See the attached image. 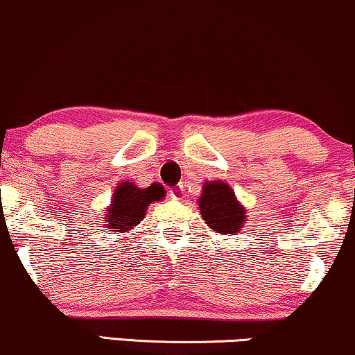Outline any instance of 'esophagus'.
<instances>
[{
    "label": "esophagus",
    "mask_w": 355,
    "mask_h": 355,
    "mask_svg": "<svg viewBox=\"0 0 355 355\" xmlns=\"http://www.w3.org/2000/svg\"><path fill=\"white\" fill-rule=\"evenodd\" d=\"M184 188H186V186L182 184V182H179V184L173 186V188L169 189V194H171V196H173V198H176V199L184 198Z\"/></svg>",
    "instance_id": "esophagus-1"
}]
</instances>
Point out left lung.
Returning <instances> with one entry per match:
<instances>
[{"label": "left lung", "instance_id": "left-lung-1", "mask_svg": "<svg viewBox=\"0 0 355 355\" xmlns=\"http://www.w3.org/2000/svg\"><path fill=\"white\" fill-rule=\"evenodd\" d=\"M198 205L206 225L216 233L234 234L246 221L245 208L238 202L234 191L225 181L205 182Z\"/></svg>", "mask_w": 355, "mask_h": 355}]
</instances>
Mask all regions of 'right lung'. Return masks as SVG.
<instances>
[{
    "label": "right lung",
    "instance_id": "obj_1",
    "mask_svg": "<svg viewBox=\"0 0 355 355\" xmlns=\"http://www.w3.org/2000/svg\"><path fill=\"white\" fill-rule=\"evenodd\" d=\"M166 196V191L161 184L154 182L149 188H137L134 182L124 181L115 188L105 220L107 228L112 233H125L144 220L147 206L150 202L161 201Z\"/></svg>",
    "mask_w": 355,
    "mask_h": 355
}]
</instances>
